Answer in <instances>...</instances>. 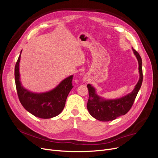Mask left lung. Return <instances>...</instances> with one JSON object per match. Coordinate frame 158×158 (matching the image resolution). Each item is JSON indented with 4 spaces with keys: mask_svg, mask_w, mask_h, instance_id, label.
<instances>
[{
    "mask_svg": "<svg viewBox=\"0 0 158 158\" xmlns=\"http://www.w3.org/2000/svg\"><path fill=\"white\" fill-rule=\"evenodd\" d=\"M139 64V79L134 90L125 97L114 100H104L95 94V88L88 85L89 99L87 103V109L89 114L95 119L107 122L117 118L120 116L126 114L131 108L143 81L142 61L139 53L132 48Z\"/></svg>",
    "mask_w": 158,
    "mask_h": 158,
    "instance_id": "obj_1",
    "label": "left lung"
}]
</instances>
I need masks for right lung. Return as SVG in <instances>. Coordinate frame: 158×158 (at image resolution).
I'll use <instances>...</instances> for the list:
<instances>
[{
	"label": "right lung",
	"instance_id": "1",
	"mask_svg": "<svg viewBox=\"0 0 158 158\" xmlns=\"http://www.w3.org/2000/svg\"><path fill=\"white\" fill-rule=\"evenodd\" d=\"M22 52V51H21ZM21 55V54H20ZM20 55L15 67V79L19 101L27 111L41 118H51L61 113L66 98L73 87V76L64 79L54 89L42 94H35L26 89L20 81L19 63Z\"/></svg>",
	"mask_w": 158,
	"mask_h": 158
}]
</instances>
